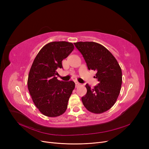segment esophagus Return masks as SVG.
<instances>
[{
    "label": "esophagus",
    "mask_w": 149,
    "mask_h": 149,
    "mask_svg": "<svg viewBox=\"0 0 149 149\" xmlns=\"http://www.w3.org/2000/svg\"><path fill=\"white\" fill-rule=\"evenodd\" d=\"M79 85H80V84L78 82H76L75 83V86H76V88H77L78 86H79Z\"/></svg>",
    "instance_id": "esophagus-1"
}]
</instances>
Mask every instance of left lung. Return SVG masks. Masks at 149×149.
<instances>
[{"mask_svg": "<svg viewBox=\"0 0 149 149\" xmlns=\"http://www.w3.org/2000/svg\"><path fill=\"white\" fill-rule=\"evenodd\" d=\"M86 63L89 70L96 71L99 81L91 89L86 84L87 93L81 97L83 105L95 114H101L114 106L122 85V70L112 53L104 47L93 42L74 43Z\"/></svg>", "mask_w": 149, "mask_h": 149, "instance_id": "obj_1", "label": "left lung"}]
</instances>
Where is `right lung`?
<instances>
[{
  "mask_svg": "<svg viewBox=\"0 0 149 149\" xmlns=\"http://www.w3.org/2000/svg\"><path fill=\"white\" fill-rule=\"evenodd\" d=\"M73 49V44L70 42L48 43L40 49L31 66L28 89L35 105L45 116H59L67 109L75 84L73 81L58 80L56 70L62 68L61 61Z\"/></svg>",
  "mask_w": 149,
  "mask_h": 149,
  "instance_id": "1",
  "label": "right lung"
}]
</instances>
